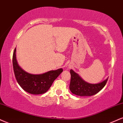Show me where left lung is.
Returning <instances> with one entry per match:
<instances>
[{"label": "left lung", "mask_w": 123, "mask_h": 123, "mask_svg": "<svg viewBox=\"0 0 123 123\" xmlns=\"http://www.w3.org/2000/svg\"><path fill=\"white\" fill-rule=\"evenodd\" d=\"M70 90L74 94L79 96H92L98 93L105 86L108 79L98 83L93 84L85 81L73 70H70Z\"/></svg>", "instance_id": "1"}]
</instances>
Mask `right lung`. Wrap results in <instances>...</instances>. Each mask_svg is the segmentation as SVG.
<instances>
[{
	"mask_svg": "<svg viewBox=\"0 0 123 123\" xmlns=\"http://www.w3.org/2000/svg\"><path fill=\"white\" fill-rule=\"evenodd\" d=\"M16 48L13 53L12 64L14 74L19 86L31 94H41L47 92L54 80L63 72V69L51 70L41 74H30L19 66L16 57Z\"/></svg>",
	"mask_w": 123,
	"mask_h": 123,
	"instance_id": "obj_1",
	"label": "right lung"
}]
</instances>
